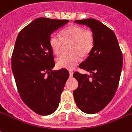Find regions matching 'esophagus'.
Wrapping results in <instances>:
<instances>
[{
    "instance_id": "esophagus-1",
    "label": "esophagus",
    "mask_w": 132,
    "mask_h": 132,
    "mask_svg": "<svg viewBox=\"0 0 132 132\" xmlns=\"http://www.w3.org/2000/svg\"><path fill=\"white\" fill-rule=\"evenodd\" d=\"M69 74H70V77H72V75H73V72L71 71V70H70Z\"/></svg>"
}]
</instances>
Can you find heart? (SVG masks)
I'll use <instances>...</instances> for the list:
<instances>
[{"instance_id": "obj_1", "label": "heart", "mask_w": 132, "mask_h": 132, "mask_svg": "<svg viewBox=\"0 0 132 132\" xmlns=\"http://www.w3.org/2000/svg\"><path fill=\"white\" fill-rule=\"evenodd\" d=\"M68 54L61 55L57 59L59 68L72 69L80 60V57H85L91 53L95 43L94 32L91 30H84L77 25L70 26L62 32V37L53 33L49 37V45L51 50L59 55L62 50L64 43H70Z\"/></svg>"}]
</instances>
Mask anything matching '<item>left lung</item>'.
<instances>
[{
	"mask_svg": "<svg viewBox=\"0 0 132 132\" xmlns=\"http://www.w3.org/2000/svg\"><path fill=\"white\" fill-rule=\"evenodd\" d=\"M75 22L89 26L95 37L92 51L79 65L91 75L79 72L73 74L79 82L78 88L73 92L76 104L83 112L94 114L106 106L116 93L123 55L115 34L106 26L92 18Z\"/></svg>",
	"mask_w": 132,
	"mask_h": 132,
	"instance_id": "obj_1",
	"label": "left lung"
}]
</instances>
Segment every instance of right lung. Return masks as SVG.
I'll use <instances>...</instances> for the list:
<instances>
[{
    "label": "right lung",
    "instance_id": "add662e5",
    "mask_svg": "<svg viewBox=\"0 0 132 132\" xmlns=\"http://www.w3.org/2000/svg\"><path fill=\"white\" fill-rule=\"evenodd\" d=\"M67 20L38 18L20 31L11 56V68L22 101L36 114L49 115L58 108L69 72L55 66L49 37Z\"/></svg>",
    "mask_w": 132,
    "mask_h": 132
}]
</instances>
